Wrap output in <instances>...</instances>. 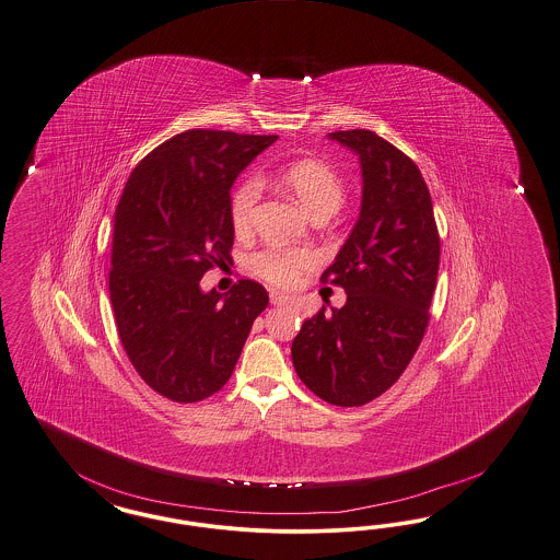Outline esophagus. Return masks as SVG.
<instances>
[{"label":"esophagus","mask_w":560,"mask_h":560,"mask_svg":"<svg viewBox=\"0 0 560 560\" xmlns=\"http://www.w3.org/2000/svg\"><path fill=\"white\" fill-rule=\"evenodd\" d=\"M270 302L277 304V306H281V304L285 306V304H290L291 298L290 295H285V293H279V291L272 290L270 291Z\"/></svg>","instance_id":"obj_1"}]
</instances>
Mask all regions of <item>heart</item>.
<instances>
[{
	"label": "heart",
	"instance_id": "heart-1",
	"mask_svg": "<svg viewBox=\"0 0 560 560\" xmlns=\"http://www.w3.org/2000/svg\"><path fill=\"white\" fill-rule=\"evenodd\" d=\"M281 184L295 200L314 217L327 219L341 209L348 196L343 175L325 161L318 159H295L279 172ZM260 182L246 177L232 194L230 219L237 235L250 233L254 212L260 200ZM316 262V256L306 248H265L250 256V269L277 285H290L298 275Z\"/></svg>",
	"mask_w": 560,
	"mask_h": 560
}]
</instances>
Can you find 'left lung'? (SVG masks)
Instances as JSON below:
<instances>
[{
	"label": "left lung",
	"instance_id": "left-lung-1",
	"mask_svg": "<svg viewBox=\"0 0 560 560\" xmlns=\"http://www.w3.org/2000/svg\"><path fill=\"white\" fill-rule=\"evenodd\" d=\"M332 140L360 154V219L320 281L348 293L343 308L306 318L291 343L300 381L330 406L360 407L406 372L424 339L441 235L418 165L370 130Z\"/></svg>",
	"mask_w": 560,
	"mask_h": 560
}]
</instances>
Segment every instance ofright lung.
<instances>
[{
	"label": "right lung",
	"instance_id": "obj_1",
	"mask_svg": "<svg viewBox=\"0 0 560 560\" xmlns=\"http://www.w3.org/2000/svg\"><path fill=\"white\" fill-rule=\"evenodd\" d=\"M277 136L186 130L147 154L117 202L109 298L136 372L161 397L221 390L269 293L240 279L225 298L200 279L232 258L233 182Z\"/></svg>",
	"mask_w": 560,
	"mask_h": 560
}]
</instances>
